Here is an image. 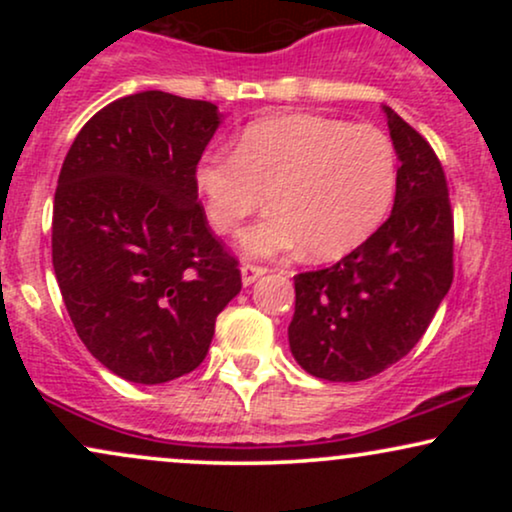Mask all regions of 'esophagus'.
<instances>
[{
    "instance_id": "34e87169",
    "label": "esophagus",
    "mask_w": 512,
    "mask_h": 512,
    "mask_svg": "<svg viewBox=\"0 0 512 512\" xmlns=\"http://www.w3.org/2000/svg\"><path fill=\"white\" fill-rule=\"evenodd\" d=\"M267 267H260V264H243L240 267V279H243V286H252L260 276L267 274Z\"/></svg>"
}]
</instances>
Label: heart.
I'll list each match as a JSON object with an SVG mask.
<instances>
[{
	"label": "heart",
	"instance_id": "b5f03b06",
	"mask_svg": "<svg viewBox=\"0 0 512 512\" xmlns=\"http://www.w3.org/2000/svg\"><path fill=\"white\" fill-rule=\"evenodd\" d=\"M204 214L233 236L264 204L245 233L250 257L305 248L313 260L351 252L378 231L397 190V151L378 127L317 115H281L243 129L236 151H207L195 166Z\"/></svg>",
	"mask_w": 512,
	"mask_h": 512
}]
</instances>
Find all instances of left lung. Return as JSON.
<instances>
[{"instance_id": "left-lung-1", "label": "left lung", "mask_w": 512, "mask_h": 512, "mask_svg": "<svg viewBox=\"0 0 512 512\" xmlns=\"http://www.w3.org/2000/svg\"><path fill=\"white\" fill-rule=\"evenodd\" d=\"M397 151L392 214L334 267L293 276L291 354L305 373L358 383L414 349L452 284V211L428 142L383 105Z\"/></svg>"}]
</instances>
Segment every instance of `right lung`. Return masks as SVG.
Listing matches in <instances>:
<instances>
[{"label": "right lung", "instance_id": "obj_1", "mask_svg": "<svg viewBox=\"0 0 512 512\" xmlns=\"http://www.w3.org/2000/svg\"><path fill=\"white\" fill-rule=\"evenodd\" d=\"M223 122L214 103L142 91L76 134L52 209V267L74 330L139 385L195 370L216 315L240 293L236 257L211 236L195 166Z\"/></svg>", "mask_w": 512, "mask_h": 512}]
</instances>
